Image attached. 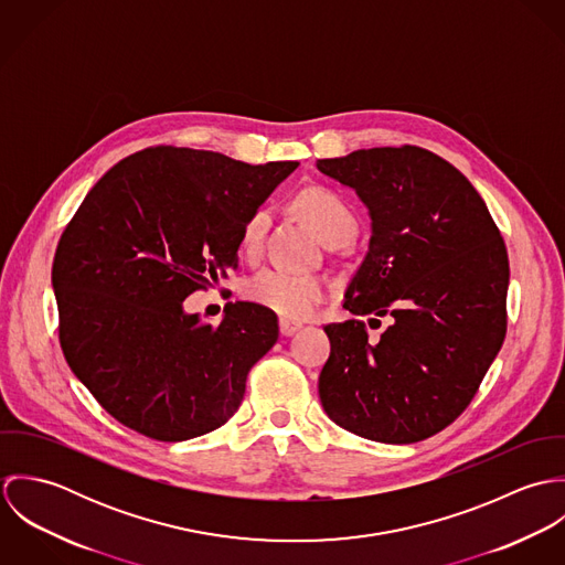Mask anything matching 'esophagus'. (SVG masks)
<instances>
[{"instance_id":"obj_1","label":"esophagus","mask_w":565,"mask_h":565,"mask_svg":"<svg viewBox=\"0 0 565 565\" xmlns=\"http://www.w3.org/2000/svg\"><path fill=\"white\" fill-rule=\"evenodd\" d=\"M302 323L294 322V320H280V334L282 337H291L296 330H300Z\"/></svg>"}]
</instances>
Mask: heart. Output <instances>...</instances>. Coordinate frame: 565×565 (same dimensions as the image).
<instances>
[{"instance_id": "b5f03b06", "label": "heart", "mask_w": 565, "mask_h": 565, "mask_svg": "<svg viewBox=\"0 0 565 565\" xmlns=\"http://www.w3.org/2000/svg\"><path fill=\"white\" fill-rule=\"evenodd\" d=\"M296 211L313 226L326 245L332 242H350L356 235V215L348 202L330 189L309 186L294 200ZM269 211H254L242 231V247L247 254L260 249L269 228ZM245 296L285 320L309 318L328 296V282L320 276L298 274L285 267H267L254 274L245 282Z\"/></svg>"}]
</instances>
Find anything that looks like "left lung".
<instances>
[{
    "label": "left lung",
    "mask_w": 565,
    "mask_h": 565,
    "mask_svg": "<svg viewBox=\"0 0 565 565\" xmlns=\"http://www.w3.org/2000/svg\"><path fill=\"white\" fill-rule=\"evenodd\" d=\"M318 169L372 220L343 309L387 320L372 339L361 320L323 326V411L372 441H422L466 411L504 341L507 247L470 180L428 150H356Z\"/></svg>",
    "instance_id": "left-lung-1"
}]
</instances>
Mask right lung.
I'll return each mask as SVG.
<instances>
[{"label": "right lung", "instance_id": "add662e5", "mask_svg": "<svg viewBox=\"0 0 565 565\" xmlns=\"http://www.w3.org/2000/svg\"><path fill=\"white\" fill-rule=\"evenodd\" d=\"M296 167L159 146L86 193L56 247L52 287L63 354L117 422L184 441L235 415L278 318L231 302L213 326L182 302L237 267L245 220Z\"/></svg>", "mask_w": 565, "mask_h": 565}]
</instances>
